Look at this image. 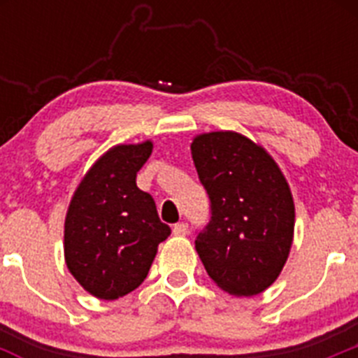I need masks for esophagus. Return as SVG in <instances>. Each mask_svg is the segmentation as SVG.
I'll use <instances>...</instances> for the list:
<instances>
[{"instance_id": "esophagus-1", "label": "esophagus", "mask_w": 358, "mask_h": 358, "mask_svg": "<svg viewBox=\"0 0 358 358\" xmlns=\"http://www.w3.org/2000/svg\"><path fill=\"white\" fill-rule=\"evenodd\" d=\"M172 231H173V235H176V236H185V235H188V224H185V222L176 224Z\"/></svg>"}]
</instances>
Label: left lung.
I'll list each match as a JSON object with an SVG mask.
<instances>
[{
    "label": "left lung",
    "mask_w": 358,
    "mask_h": 358,
    "mask_svg": "<svg viewBox=\"0 0 358 358\" xmlns=\"http://www.w3.org/2000/svg\"><path fill=\"white\" fill-rule=\"evenodd\" d=\"M189 148L211 201L210 224L195 240L199 258L224 292L262 294L281 274L294 242L287 177L260 143L240 132H202Z\"/></svg>",
    "instance_id": "8db88e82"
}]
</instances>
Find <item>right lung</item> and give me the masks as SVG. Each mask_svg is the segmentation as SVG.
I'll return each instance as SVG.
<instances>
[{
    "label": "right lung",
    "mask_w": 358,
    "mask_h": 358,
    "mask_svg": "<svg viewBox=\"0 0 358 358\" xmlns=\"http://www.w3.org/2000/svg\"><path fill=\"white\" fill-rule=\"evenodd\" d=\"M154 143H118L98 157L73 192L64 220V262L85 292L113 301L143 283L169 238L156 202L136 186Z\"/></svg>",
    "instance_id": "add662e5"
}]
</instances>
